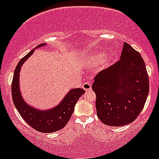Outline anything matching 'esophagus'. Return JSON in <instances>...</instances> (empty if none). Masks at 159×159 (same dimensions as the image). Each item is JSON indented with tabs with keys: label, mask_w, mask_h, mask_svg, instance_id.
Masks as SVG:
<instances>
[{
	"label": "esophagus",
	"mask_w": 159,
	"mask_h": 159,
	"mask_svg": "<svg viewBox=\"0 0 159 159\" xmlns=\"http://www.w3.org/2000/svg\"><path fill=\"white\" fill-rule=\"evenodd\" d=\"M83 88H84L86 92H89L92 90V84L90 82H85L83 84Z\"/></svg>",
	"instance_id": "obj_1"
}]
</instances>
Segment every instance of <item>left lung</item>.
<instances>
[{
  "label": "left lung",
  "instance_id": "left-lung-1",
  "mask_svg": "<svg viewBox=\"0 0 159 159\" xmlns=\"http://www.w3.org/2000/svg\"><path fill=\"white\" fill-rule=\"evenodd\" d=\"M120 60L95 75L97 116L104 124L121 127L137 119L149 93L144 60L129 43H123Z\"/></svg>",
  "mask_w": 159,
  "mask_h": 159
}]
</instances>
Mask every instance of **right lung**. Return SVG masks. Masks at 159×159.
I'll use <instances>...</instances> for the list:
<instances>
[{"label": "right lung", "instance_id": "obj_1", "mask_svg": "<svg viewBox=\"0 0 159 159\" xmlns=\"http://www.w3.org/2000/svg\"><path fill=\"white\" fill-rule=\"evenodd\" d=\"M45 43H40L36 48L41 47ZM33 52L34 49L24 57L16 65L12 82V101L20 115L31 127L43 133H52L65 127L71 119L75 103L85 92L83 88L71 90L60 104L51 110L39 111L29 106L24 101L20 92L19 75L22 64Z\"/></svg>", "mask_w": 159, "mask_h": 159}]
</instances>
